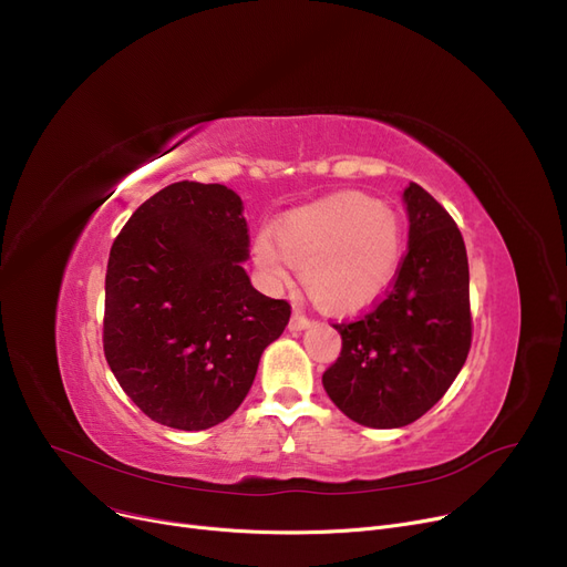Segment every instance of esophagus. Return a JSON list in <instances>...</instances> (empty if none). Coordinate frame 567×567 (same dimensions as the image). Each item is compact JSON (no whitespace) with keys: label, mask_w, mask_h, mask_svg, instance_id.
<instances>
[{"label":"esophagus","mask_w":567,"mask_h":567,"mask_svg":"<svg viewBox=\"0 0 567 567\" xmlns=\"http://www.w3.org/2000/svg\"><path fill=\"white\" fill-rule=\"evenodd\" d=\"M312 321L306 317V315H301V312H293L291 315V319H289V331L291 333H301V331H306L308 326H310Z\"/></svg>","instance_id":"34e87169"}]
</instances>
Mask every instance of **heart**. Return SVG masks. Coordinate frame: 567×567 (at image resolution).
Instances as JSON below:
<instances>
[{
    "instance_id": "1",
    "label": "heart",
    "mask_w": 567,
    "mask_h": 567,
    "mask_svg": "<svg viewBox=\"0 0 567 567\" xmlns=\"http://www.w3.org/2000/svg\"><path fill=\"white\" fill-rule=\"evenodd\" d=\"M252 246L259 271L276 285L301 271L312 301L329 312L370 308L393 285L404 257V229L389 204L359 193L319 199L287 214Z\"/></svg>"
}]
</instances>
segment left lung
Returning <instances> with one entry per match:
<instances>
[{"label": "left lung", "instance_id": "8db88e82", "mask_svg": "<svg viewBox=\"0 0 567 567\" xmlns=\"http://www.w3.org/2000/svg\"><path fill=\"white\" fill-rule=\"evenodd\" d=\"M402 202L409 250L398 278L370 315L336 323L342 351L321 377L347 419L377 430L419 421L451 389L471 347L464 238L419 184Z\"/></svg>", "mask_w": 567, "mask_h": 567}]
</instances>
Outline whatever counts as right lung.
Segmentation results:
<instances>
[{
	"mask_svg": "<svg viewBox=\"0 0 567 567\" xmlns=\"http://www.w3.org/2000/svg\"><path fill=\"white\" fill-rule=\"evenodd\" d=\"M244 202L220 184L178 182L114 238L105 274V359L148 419L184 432L241 406L289 303L257 291L244 264Z\"/></svg>",
	"mask_w": 567,
	"mask_h": 567,
	"instance_id": "right-lung-1",
	"label": "right lung"
}]
</instances>
